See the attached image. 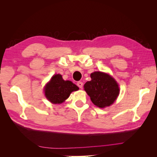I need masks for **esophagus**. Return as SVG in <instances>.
<instances>
[{"mask_svg": "<svg viewBox=\"0 0 157 157\" xmlns=\"http://www.w3.org/2000/svg\"><path fill=\"white\" fill-rule=\"evenodd\" d=\"M77 86L80 88H82V86H83V83L82 82H77Z\"/></svg>", "mask_w": 157, "mask_h": 157, "instance_id": "34e87169", "label": "esophagus"}]
</instances>
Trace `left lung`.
<instances>
[{
	"instance_id": "left-lung-1",
	"label": "left lung",
	"mask_w": 157,
	"mask_h": 157,
	"mask_svg": "<svg viewBox=\"0 0 157 157\" xmlns=\"http://www.w3.org/2000/svg\"><path fill=\"white\" fill-rule=\"evenodd\" d=\"M90 77L92 80L85 83L84 88L92 102L99 108L112 105L120 92L116 80L111 75L100 71L91 73Z\"/></svg>"
}]
</instances>
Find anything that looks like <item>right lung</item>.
<instances>
[{
	"label": "right lung",
	"instance_id": "1",
	"mask_svg": "<svg viewBox=\"0 0 157 157\" xmlns=\"http://www.w3.org/2000/svg\"><path fill=\"white\" fill-rule=\"evenodd\" d=\"M79 88L70 80H64L59 74L54 75L44 87L46 98L52 103L61 104L67 99L71 93Z\"/></svg>",
	"mask_w": 157,
	"mask_h": 157
}]
</instances>
